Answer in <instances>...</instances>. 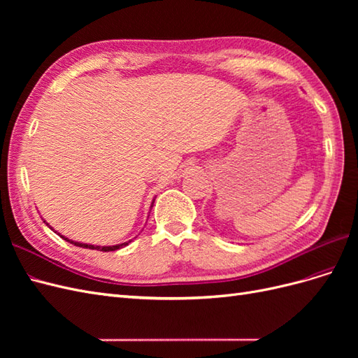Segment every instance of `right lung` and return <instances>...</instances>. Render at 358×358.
<instances>
[{
  "instance_id": "obj_1",
  "label": "right lung",
  "mask_w": 358,
  "mask_h": 358,
  "mask_svg": "<svg viewBox=\"0 0 358 358\" xmlns=\"http://www.w3.org/2000/svg\"><path fill=\"white\" fill-rule=\"evenodd\" d=\"M61 236V234H59ZM64 241H67V242H70V243H73V245H76V246H80V248H88V249H96V251H103V252H109V251H116V249H121V248H124V246H127L129 242H125V243H121V245H115V246H94V245H86V243H79V242H73V241H70V239H67V237H64V236H61Z\"/></svg>"
}]
</instances>
